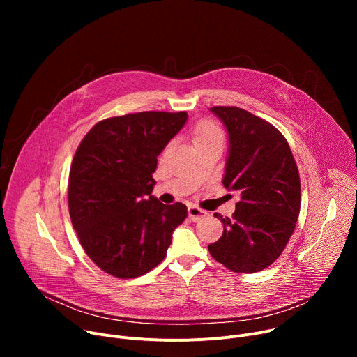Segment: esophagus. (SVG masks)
<instances>
[{
  "mask_svg": "<svg viewBox=\"0 0 357 357\" xmlns=\"http://www.w3.org/2000/svg\"><path fill=\"white\" fill-rule=\"evenodd\" d=\"M188 215H189V218H190L192 222H197V220H200V219H203V218H206V216H208V212L200 209V208H197V206H189V208H188Z\"/></svg>",
  "mask_w": 357,
  "mask_h": 357,
  "instance_id": "34e87169",
  "label": "esophagus"
}]
</instances>
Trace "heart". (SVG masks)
<instances>
[{"instance_id": "b5f03b06", "label": "heart", "mask_w": 357, "mask_h": 357, "mask_svg": "<svg viewBox=\"0 0 357 357\" xmlns=\"http://www.w3.org/2000/svg\"><path fill=\"white\" fill-rule=\"evenodd\" d=\"M211 138H222L220 128L211 120H203L197 123V126L193 130V141H202V139H211Z\"/></svg>"}]
</instances>
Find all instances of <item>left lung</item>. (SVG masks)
I'll use <instances>...</instances> for the list:
<instances>
[{
    "label": "left lung",
    "instance_id": "obj_1",
    "mask_svg": "<svg viewBox=\"0 0 357 357\" xmlns=\"http://www.w3.org/2000/svg\"><path fill=\"white\" fill-rule=\"evenodd\" d=\"M211 112L229 134L223 185L240 200L223 223L222 237L209 244L212 257L234 273H257L284 251L301 209V181L291 148L268 121L238 107Z\"/></svg>",
    "mask_w": 357,
    "mask_h": 357
}]
</instances>
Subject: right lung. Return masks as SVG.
Instances as JSON below:
<instances>
[{
    "mask_svg": "<svg viewBox=\"0 0 357 357\" xmlns=\"http://www.w3.org/2000/svg\"><path fill=\"white\" fill-rule=\"evenodd\" d=\"M186 112H141L98 121L76 149L69 213L91 261L117 278H135L167 256L183 203L152 196L157 157L181 131Z\"/></svg>",
    "mask_w": 357,
    "mask_h": 357,
    "instance_id": "add662e5",
    "label": "right lung"
}]
</instances>
